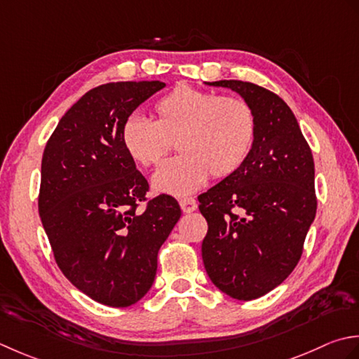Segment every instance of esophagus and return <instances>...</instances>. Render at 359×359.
<instances>
[{
	"mask_svg": "<svg viewBox=\"0 0 359 359\" xmlns=\"http://www.w3.org/2000/svg\"><path fill=\"white\" fill-rule=\"evenodd\" d=\"M180 206H181V209H182V212H184V214H190V212L196 210L198 204H196V201L194 198H181Z\"/></svg>",
	"mask_w": 359,
	"mask_h": 359,
	"instance_id": "esophagus-1",
	"label": "esophagus"
}]
</instances>
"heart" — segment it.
Returning <instances> with one entry per match:
<instances>
[{
    "label": "heart",
    "mask_w": 359,
    "mask_h": 359,
    "mask_svg": "<svg viewBox=\"0 0 359 359\" xmlns=\"http://www.w3.org/2000/svg\"><path fill=\"white\" fill-rule=\"evenodd\" d=\"M153 121L131 116L121 130L127 155L141 167L156 165L175 139L180 155L153 175L158 192L186 195L212 178H226L245 163L255 118L245 100L178 85L153 105Z\"/></svg>",
    "instance_id": "1"
}]
</instances>
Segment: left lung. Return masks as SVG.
Masks as SVG:
<instances>
[{"label":"left lung","instance_id":"obj_1","mask_svg":"<svg viewBox=\"0 0 359 359\" xmlns=\"http://www.w3.org/2000/svg\"><path fill=\"white\" fill-rule=\"evenodd\" d=\"M238 93L255 118L237 172L198 196L208 222L201 254L212 283L238 301L274 290L296 268L316 215L314 161L285 102L251 82H208Z\"/></svg>","mask_w":359,"mask_h":359}]
</instances>
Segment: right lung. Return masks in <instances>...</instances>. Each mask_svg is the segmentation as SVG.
Here are the masks:
<instances>
[{
    "label": "right lung",
    "instance_id": "1",
    "mask_svg": "<svg viewBox=\"0 0 359 359\" xmlns=\"http://www.w3.org/2000/svg\"><path fill=\"white\" fill-rule=\"evenodd\" d=\"M164 86L93 88L65 113L43 151L39 212L57 265L77 290L114 309L147 294L159 248L181 217L173 196L147 200L149 182L121 139L130 114Z\"/></svg>",
    "mask_w": 359,
    "mask_h": 359
}]
</instances>
